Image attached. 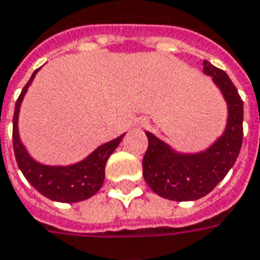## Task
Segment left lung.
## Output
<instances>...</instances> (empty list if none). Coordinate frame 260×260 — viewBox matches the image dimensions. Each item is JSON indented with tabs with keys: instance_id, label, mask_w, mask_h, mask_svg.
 Here are the masks:
<instances>
[{
	"instance_id": "left-lung-1",
	"label": "left lung",
	"mask_w": 260,
	"mask_h": 260,
	"mask_svg": "<svg viewBox=\"0 0 260 260\" xmlns=\"http://www.w3.org/2000/svg\"><path fill=\"white\" fill-rule=\"evenodd\" d=\"M209 75L228 102V123L223 135L206 151L179 153L151 132L142 168L149 188L169 201H197L211 192L234 167L243 138V101L225 71L204 61Z\"/></svg>"
}]
</instances>
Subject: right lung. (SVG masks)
I'll use <instances>...</instances> for the list:
<instances>
[{
  "label": "right lung",
  "instance_id": "obj_1",
  "mask_svg": "<svg viewBox=\"0 0 260 260\" xmlns=\"http://www.w3.org/2000/svg\"><path fill=\"white\" fill-rule=\"evenodd\" d=\"M37 72L38 70L34 72L32 77L21 91V95L15 102V112L12 118V145H14V153L18 168L26 178V181L41 195L47 197L51 201L67 202V204L85 201L88 198L93 197L101 189L105 179V165L108 158L118 148V145L121 144L125 134L98 146L85 159L74 165L49 167L34 160L19 139L18 114L22 98L28 86L31 85L32 79L35 78Z\"/></svg>",
  "mask_w": 260,
  "mask_h": 260
}]
</instances>
